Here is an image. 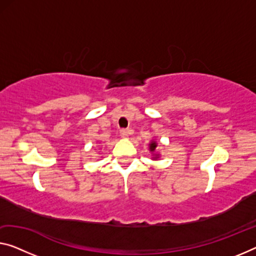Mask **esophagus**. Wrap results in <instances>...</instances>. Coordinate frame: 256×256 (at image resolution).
I'll return each mask as SVG.
<instances>
[{"instance_id": "34e87169", "label": "esophagus", "mask_w": 256, "mask_h": 256, "mask_svg": "<svg viewBox=\"0 0 256 256\" xmlns=\"http://www.w3.org/2000/svg\"><path fill=\"white\" fill-rule=\"evenodd\" d=\"M120 134H121V136L124 137V138H128L129 135L132 134V130H130V129H121Z\"/></svg>"}]
</instances>
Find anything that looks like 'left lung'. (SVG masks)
<instances>
[{"label": "left lung", "instance_id": "1", "mask_svg": "<svg viewBox=\"0 0 256 256\" xmlns=\"http://www.w3.org/2000/svg\"><path fill=\"white\" fill-rule=\"evenodd\" d=\"M156 148V142L152 140L150 143V151L154 152ZM153 156H153V159H158L159 158V154H156V153H153Z\"/></svg>", "mask_w": 256, "mask_h": 256}]
</instances>
